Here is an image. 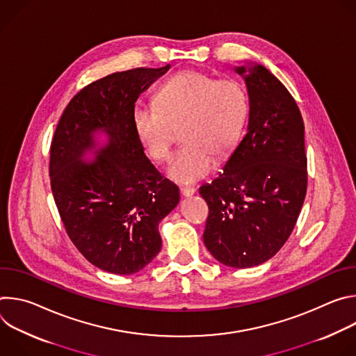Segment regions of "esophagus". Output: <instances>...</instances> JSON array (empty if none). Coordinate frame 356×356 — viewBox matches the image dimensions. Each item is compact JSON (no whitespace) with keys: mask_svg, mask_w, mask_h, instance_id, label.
Instances as JSON below:
<instances>
[{"mask_svg":"<svg viewBox=\"0 0 356 356\" xmlns=\"http://www.w3.org/2000/svg\"><path fill=\"white\" fill-rule=\"evenodd\" d=\"M195 193V188L193 187H180V194L183 197H191Z\"/></svg>","mask_w":356,"mask_h":356,"instance_id":"esophagus-1","label":"esophagus"}]
</instances>
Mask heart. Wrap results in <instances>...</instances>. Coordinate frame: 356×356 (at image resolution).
<instances>
[{
	"label": "heart",
	"mask_w": 356,
	"mask_h": 356,
	"mask_svg": "<svg viewBox=\"0 0 356 356\" xmlns=\"http://www.w3.org/2000/svg\"><path fill=\"white\" fill-rule=\"evenodd\" d=\"M248 115V95L232 79L198 70L170 77L156 94V106L139 104L132 111V127L150 159H170L176 129L184 146L168 168L180 184H193L216 168V156L232 150Z\"/></svg>",
	"instance_id": "b5f03b06"
}]
</instances>
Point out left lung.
I'll return each instance as SVG.
<instances>
[{"mask_svg":"<svg viewBox=\"0 0 356 356\" xmlns=\"http://www.w3.org/2000/svg\"><path fill=\"white\" fill-rule=\"evenodd\" d=\"M249 97L248 129L222 173L200 187L204 245L225 266H258L289 239L307 191L304 122L289 90L265 66L235 67Z\"/></svg>","mask_w":356,"mask_h":356,"instance_id":"8db88e82","label":"left lung"}]
</instances>
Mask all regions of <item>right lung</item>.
Masks as SVG:
<instances>
[{
	"mask_svg": "<svg viewBox=\"0 0 356 356\" xmlns=\"http://www.w3.org/2000/svg\"><path fill=\"white\" fill-rule=\"evenodd\" d=\"M170 69L113 73L80 90L50 145V186L66 232L94 266L114 275L142 270L162 248L159 222L179 204L176 184L146 158L132 127L140 92ZM95 131L109 142L96 149ZM92 148L97 156L83 161Z\"/></svg>",
	"mask_w": 356,
	"mask_h": 356,
	"instance_id": "right-lung-1",
	"label": "right lung"
}]
</instances>
